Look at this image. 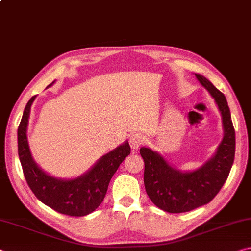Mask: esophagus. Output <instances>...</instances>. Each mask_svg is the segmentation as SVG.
Listing matches in <instances>:
<instances>
[{
	"mask_svg": "<svg viewBox=\"0 0 251 251\" xmlns=\"http://www.w3.org/2000/svg\"><path fill=\"white\" fill-rule=\"evenodd\" d=\"M145 143H146L145 136L142 135V134H138V133L133 134L129 138L130 147L133 148V150H138V148L143 146Z\"/></svg>",
	"mask_w": 251,
	"mask_h": 251,
	"instance_id": "1",
	"label": "esophagus"
}]
</instances>
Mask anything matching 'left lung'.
Returning <instances> with one entry per match:
<instances>
[{
	"label": "left lung",
	"mask_w": 251,
	"mask_h": 251,
	"mask_svg": "<svg viewBox=\"0 0 251 251\" xmlns=\"http://www.w3.org/2000/svg\"><path fill=\"white\" fill-rule=\"evenodd\" d=\"M195 75L222 113L225 135L216 155L198 171L180 173L169 166L158 152L146 147L139 151L145 164L144 185L148 197L154 205L171 214L190 211L211 201L227 180L235 159V128L226 97L206 77Z\"/></svg>",
	"instance_id": "1"
}]
</instances>
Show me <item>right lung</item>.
Instances as JSON below:
<instances>
[{"label": "right lung", "mask_w": 251, "mask_h": 251, "mask_svg": "<svg viewBox=\"0 0 251 251\" xmlns=\"http://www.w3.org/2000/svg\"><path fill=\"white\" fill-rule=\"evenodd\" d=\"M34 99L35 96L25 106L18 128L19 157L27 185L37 199L59 214L72 217L91 214L104 201L113 175L130 154L129 144H123L101 157L90 172L76 179L62 180L46 175L33 161L26 138L29 110Z\"/></svg>", "instance_id": "right-lung-1"}]
</instances>
